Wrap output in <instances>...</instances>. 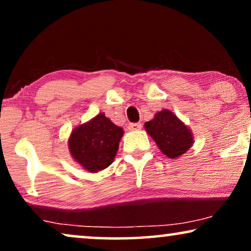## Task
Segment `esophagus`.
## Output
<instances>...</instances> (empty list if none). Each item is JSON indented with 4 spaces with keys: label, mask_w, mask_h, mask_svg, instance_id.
<instances>
[{
    "label": "esophagus",
    "mask_w": 251,
    "mask_h": 251,
    "mask_svg": "<svg viewBox=\"0 0 251 251\" xmlns=\"http://www.w3.org/2000/svg\"><path fill=\"white\" fill-rule=\"evenodd\" d=\"M142 123H130L128 126V129L131 130V131H135V130H140L142 129Z\"/></svg>",
    "instance_id": "esophagus-1"
}]
</instances>
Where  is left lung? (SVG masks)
I'll list each match as a JSON object with an SVG mask.
<instances>
[{
  "label": "left lung",
  "mask_w": 251,
  "mask_h": 251,
  "mask_svg": "<svg viewBox=\"0 0 251 251\" xmlns=\"http://www.w3.org/2000/svg\"><path fill=\"white\" fill-rule=\"evenodd\" d=\"M144 126L161 152L169 159L181 156L194 143L191 129L169 109L157 112L154 118Z\"/></svg>",
  "instance_id": "obj_1"
}]
</instances>
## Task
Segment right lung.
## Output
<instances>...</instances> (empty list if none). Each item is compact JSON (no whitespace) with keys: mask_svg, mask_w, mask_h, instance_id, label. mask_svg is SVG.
<instances>
[{"mask_svg":"<svg viewBox=\"0 0 251 251\" xmlns=\"http://www.w3.org/2000/svg\"><path fill=\"white\" fill-rule=\"evenodd\" d=\"M123 129L99 113L90 121L77 126L68 138V150L75 162L89 173L106 169L114 161Z\"/></svg>","mask_w":251,"mask_h":251,"instance_id":"obj_1","label":"right lung"}]
</instances>
